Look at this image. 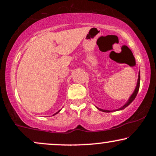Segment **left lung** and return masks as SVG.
Returning <instances> with one entry per match:
<instances>
[{
    "label": "left lung",
    "mask_w": 156,
    "mask_h": 156,
    "mask_svg": "<svg viewBox=\"0 0 156 156\" xmlns=\"http://www.w3.org/2000/svg\"><path fill=\"white\" fill-rule=\"evenodd\" d=\"M139 85H140V73H139V78H138L137 85H136V87L135 90H134V92H133V94H132V95L130 97V98H129V100H128V101L127 102V103H125V104L124 105H123L122 107H121V108H119V109H117V110H116V111H117V110H122V109L125 108V107L128 106V105H130V103H131L132 102H133V101L134 99H135L136 97V95H137V93H138V92H139ZM98 109H99V110H101V112H111V111H108V110H103V109H101V108H98Z\"/></svg>",
    "instance_id": "8db88e82"
}]
</instances>
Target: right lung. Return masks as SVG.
<instances>
[{"mask_svg":"<svg viewBox=\"0 0 156 156\" xmlns=\"http://www.w3.org/2000/svg\"><path fill=\"white\" fill-rule=\"evenodd\" d=\"M60 112V110H59V111H58V112H56V113H55V114H58V112Z\"/></svg>","mask_w":156,"mask_h":156,"instance_id":"obj_1","label":"right lung"}]
</instances>
